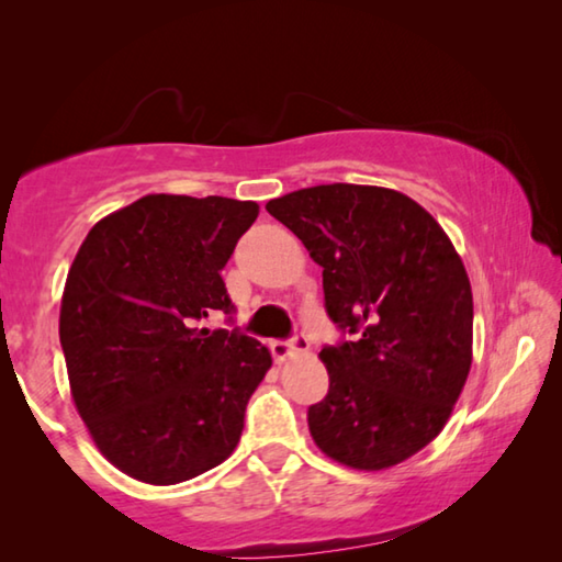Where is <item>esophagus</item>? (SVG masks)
Returning a JSON list of instances; mask_svg holds the SVG:
<instances>
[{"mask_svg":"<svg viewBox=\"0 0 562 562\" xmlns=\"http://www.w3.org/2000/svg\"><path fill=\"white\" fill-rule=\"evenodd\" d=\"M310 349V339L304 331H297V335L290 337V339H282V341H274L272 345V357L274 361H284L292 355H300V351H307Z\"/></svg>","mask_w":562,"mask_h":562,"instance_id":"obj_1","label":"esophagus"}]
</instances>
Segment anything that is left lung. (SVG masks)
<instances>
[{"mask_svg": "<svg viewBox=\"0 0 562 562\" xmlns=\"http://www.w3.org/2000/svg\"><path fill=\"white\" fill-rule=\"evenodd\" d=\"M265 207L322 268L341 331L319 351L329 392L307 408L312 439L359 471L402 463L441 434L471 369L473 294L459 252L389 188L315 186Z\"/></svg>", "mask_w": 562, "mask_h": 562, "instance_id": "left-lung-1", "label": "left lung"}]
</instances>
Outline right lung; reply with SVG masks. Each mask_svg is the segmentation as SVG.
<instances>
[{"label": "right lung", "instance_id": "add662e5", "mask_svg": "<svg viewBox=\"0 0 562 562\" xmlns=\"http://www.w3.org/2000/svg\"><path fill=\"white\" fill-rule=\"evenodd\" d=\"M258 203L146 195L91 227L66 278L59 339L71 396L106 459L154 486L215 469L272 367L240 329H198L235 312L221 270Z\"/></svg>", "mask_w": 562, "mask_h": 562}]
</instances>
